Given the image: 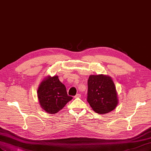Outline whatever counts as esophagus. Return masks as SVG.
Listing matches in <instances>:
<instances>
[{"label": "esophagus", "mask_w": 151, "mask_h": 151, "mask_svg": "<svg viewBox=\"0 0 151 151\" xmlns=\"http://www.w3.org/2000/svg\"><path fill=\"white\" fill-rule=\"evenodd\" d=\"M81 97V95L80 94V93H77V94L74 96L75 98H79Z\"/></svg>", "instance_id": "34e87169"}]
</instances>
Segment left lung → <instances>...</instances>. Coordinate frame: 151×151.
Segmentation results:
<instances>
[{
	"mask_svg": "<svg viewBox=\"0 0 151 151\" xmlns=\"http://www.w3.org/2000/svg\"><path fill=\"white\" fill-rule=\"evenodd\" d=\"M87 102L98 114H107L117 105L115 84L111 77L103 74L91 75L87 81Z\"/></svg>",
	"mask_w": 151,
	"mask_h": 151,
	"instance_id": "obj_1",
	"label": "left lung"
}]
</instances>
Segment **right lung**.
<instances>
[{"mask_svg": "<svg viewBox=\"0 0 151 151\" xmlns=\"http://www.w3.org/2000/svg\"><path fill=\"white\" fill-rule=\"evenodd\" d=\"M37 96L40 105L48 114H55L72 99L67 95L65 86L59 81L58 76H48L41 82Z\"/></svg>", "mask_w": 151, "mask_h": 151, "instance_id": "add662e5", "label": "right lung"}]
</instances>
